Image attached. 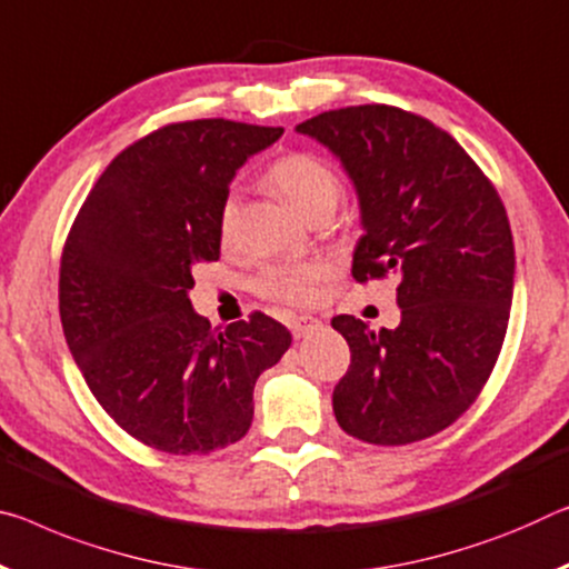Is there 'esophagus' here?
<instances>
[{"instance_id": "esophagus-1", "label": "esophagus", "mask_w": 569, "mask_h": 569, "mask_svg": "<svg viewBox=\"0 0 569 569\" xmlns=\"http://www.w3.org/2000/svg\"><path fill=\"white\" fill-rule=\"evenodd\" d=\"M317 327H321V319H313V317H293L291 321H288V329H291L296 339H301L303 333H309Z\"/></svg>"}]
</instances>
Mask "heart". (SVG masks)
Returning <instances> with one entry per match:
<instances>
[{
	"label": "heart",
	"instance_id": "heart-1",
	"mask_svg": "<svg viewBox=\"0 0 569 569\" xmlns=\"http://www.w3.org/2000/svg\"><path fill=\"white\" fill-rule=\"evenodd\" d=\"M270 182L291 200L303 214L331 212L341 194V177L327 159L313 151H288L268 169ZM240 187L232 184L224 192L218 212L220 238H236L240 218ZM329 266L323 260H281L268 263L256 278V293L268 301L286 306H309L319 299L321 283L327 281Z\"/></svg>",
	"mask_w": 569,
	"mask_h": 569
}]
</instances>
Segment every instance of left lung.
I'll use <instances>...</instances> for the list:
<instances>
[{"label":"left lung","instance_id":"8db88e82","mask_svg":"<svg viewBox=\"0 0 569 569\" xmlns=\"http://www.w3.org/2000/svg\"><path fill=\"white\" fill-rule=\"evenodd\" d=\"M341 159L365 236L357 283L398 276L400 327L331 319L351 365L333 387L341 430L408 446L471 408L507 337L513 238L499 192L448 131L398 106L323 111L296 126Z\"/></svg>","mask_w":569,"mask_h":569}]
</instances>
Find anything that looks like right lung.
I'll use <instances>...</instances> for the list:
<instances>
[{"label":"right lung","instance_id":"add662e5","mask_svg":"<svg viewBox=\"0 0 569 569\" xmlns=\"http://www.w3.org/2000/svg\"><path fill=\"white\" fill-rule=\"evenodd\" d=\"M278 126L167 123L90 189L60 258V321L93 398L139 443L207 456L246 436L252 387L291 347L266 313L212 331L187 291L220 258L230 179Z\"/></svg>","mask_w":569,"mask_h":569}]
</instances>
